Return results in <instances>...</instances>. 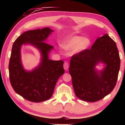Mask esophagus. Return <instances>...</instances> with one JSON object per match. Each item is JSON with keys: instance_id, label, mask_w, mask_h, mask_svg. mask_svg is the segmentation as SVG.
<instances>
[{"instance_id": "34e87169", "label": "esophagus", "mask_w": 125, "mask_h": 125, "mask_svg": "<svg viewBox=\"0 0 125 125\" xmlns=\"http://www.w3.org/2000/svg\"><path fill=\"white\" fill-rule=\"evenodd\" d=\"M63 67H64V69H65V70L67 71L68 69V68H69L68 63L67 62H65L64 63V65H63Z\"/></svg>"}]
</instances>
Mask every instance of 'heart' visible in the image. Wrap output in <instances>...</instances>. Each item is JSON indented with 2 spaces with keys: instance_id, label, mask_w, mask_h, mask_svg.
Masks as SVG:
<instances>
[{
  "instance_id": "b5f03b06",
  "label": "heart",
  "mask_w": 125,
  "mask_h": 125,
  "mask_svg": "<svg viewBox=\"0 0 125 125\" xmlns=\"http://www.w3.org/2000/svg\"><path fill=\"white\" fill-rule=\"evenodd\" d=\"M90 43V40L89 38L75 36L67 38L63 42L62 47L67 50L74 49V52L78 53L87 49Z\"/></svg>"
}]
</instances>
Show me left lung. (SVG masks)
<instances>
[{
	"mask_svg": "<svg viewBox=\"0 0 125 125\" xmlns=\"http://www.w3.org/2000/svg\"><path fill=\"white\" fill-rule=\"evenodd\" d=\"M99 62L105 67L95 68ZM120 67V58L115 42L108 35L98 37L91 49L72 57L69 72L75 94L88 102H95L110 94L115 88Z\"/></svg>",
	"mask_w": 125,
	"mask_h": 125,
	"instance_id": "left-lung-1",
	"label": "left lung"
}]
</instances>
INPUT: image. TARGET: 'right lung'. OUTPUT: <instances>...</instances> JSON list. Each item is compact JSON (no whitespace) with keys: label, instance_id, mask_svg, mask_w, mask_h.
<instances>
[{"label":"right lung","instance_id":"1","mask_svg":"<svg viewBox=\"0 0 125 125\" xmlns=\"http://www.w3.org/2000/svg\"><path fill=\"white\" fill-rule=\"evenodd\" d=\"M53 31L48 27L26 31L12 45L9 64L10 82L15 92L27 100L39 103L51 98L57 82L64 73L63 61L48 58L53 47L45 42ZM27 43L38 48L42 53L41 63L32 71L25 70L21 60V47Z\"/></svg>","mask_w":125,"mask_h":125}]
</instances>
